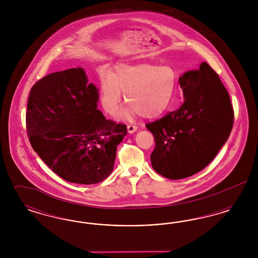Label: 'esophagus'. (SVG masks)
I'll use <instances>...</instances> for the list:
<instances>
[{
	"mask_svg": "<svg viewBox=\"0 0 258 258\" xmlns=\"http://www.w3.org/2000/svg\"><path fill=\"white\" fill-rule=\"evenodd\" d=\"M127 132L130 133V134H134L135 133L136 131H137V126L135 125V124H127Z\"/></svg>",
	"mask_w": 258,
	"mask_h": 258,
	"instance_id": "1",
	"label": "esophagus"
}]
</instances>
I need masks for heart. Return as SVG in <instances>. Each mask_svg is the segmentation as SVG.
<instances>
[{"mask_svg":"<svg viewBox=\"0 0 258 258\" xmlns=\"http://www.w3.org/2000/svg\"><path fill=\"white\" fill-rule=\"evenodd\" d=\"M177 86V74L170 66L150 62L117 64L110 74L99 76V95L103 109L113 115L124 94L128 107L125 118L140 114L155 118L170 106Z\"/></svg>","mask_w":258,"mask_h":258,"instance_id":"obj_1","label":"heart"}]
</instances>
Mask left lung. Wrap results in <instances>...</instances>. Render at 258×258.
<instances>
[{
  "mask_svg": "<svg viewBox=\"0 0 258 258\" xmlns=\"http://www.w3.org/2000/svg\"><path fill=\"white\" fill-rule=\"evenodd\" d=\"M179 84L184 98L180 108L146 124L156 142L152 166L171 180L205 168L228 139L234 122L227 90L207 62L184 73Z\"/></svg>",
  "mask_w": 258,
  "mask_h": 258,
  "instance_id": "8db88e82",
  "label": "left lung"
}]
</instances>
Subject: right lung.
I'll use <instances>...</instances> for the list:
<instances>
[{
    "instance_id": "obj_1",
    "label": "right lung",
    "mask_w": 258,
    "mask_h": 258,
    "mask_svg": "<svg viewBox=\"0 0 258 258\" xmlns=\"http://www.w3.org/2000/svg\"><path fill=\"white\" fill-rule=\"evenodd\" d=\"M98 90L81 68L50 74L32 87L26 127L35 152L52 171L75 184H98L114 168L126 125L98 109Z\"/></svg>"
}]
</instances>
